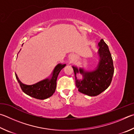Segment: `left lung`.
I'll use <instances>...</instances> for the list:
<instances>
[{
	"mask_svg": "<svg viewBox=\"0 0 134 134\" xmlns=\"http://www.w3.org/2000/svg\"><path fill=\"white\" fill-rule=\"evenodd\" d=\"M99 62L94 70H86L84 68L72 65L78 90L89 96H96L105 91L110 86L114 72L113 60L108 45L102 39L97 46ZM82 76L77 79L76 74Z\"/></svg>",
	"mask_w": 134,
	"mask_h": 134,
	"instance_id": "obj_1",
	"label": "left lung"
}]
</instances>
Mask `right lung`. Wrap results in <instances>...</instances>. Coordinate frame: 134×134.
<instances>
[{"label": "right lung", "instance_id": "add662e5", "mask_svg": "<svg viewBox=\"0 0 134 134\" xmlns=\"http://www.w3.org/2000/svg\"><path fill=\"white\" fill-rule=\"evenodd\" d=\"M65 65V64L59 63L54 68L51 74L48 77L31 85H27L22 83L18 78L17 74L15 73L16 78L21 86L22 91L25 93L34 98L44 100L51 97L54 93L58 74Z\"/></svg>", "mask_w": 134, "mask_h": 134}]
</instances>
